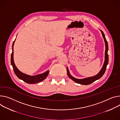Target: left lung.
Wrapping results in <instances>:
<instances>
[{
  "label": "left lung",
  "instance_id": "left-lung-1",
  "mask_svg": "<svg viewBox=\"0 0 120 120\" xmlns=\"http://www.w3.org/2000/svg\"><path fill=\"white\" fill-rule=\"evenodd\" d=\"M102 35L103 36V38L105 42V60L103 64V66L100 70V71L96 75L93 76V77H89V78H86L83 79H76L74 77H73V76H72L69 72V69L67 67V73H68V77H69L70 79H71L72 80H73L74 81H75V83H77L78 84H80L81 85H89L92 83V82H94L95 81L99 79L102 76L104 75L106 69V67L107 64H108V62H109V56L108 54V42L106 39L105 35L103 33V32L101 30H100Z\"/></svg>",
  "mask_w": 120,
  "mask_h": 120
}]
</instances>
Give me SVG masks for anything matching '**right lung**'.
Returning <instances> with one entry per match:
<instances>
[{
	"label": "right lung",
	"mask_w": 120,
	"mask_h": 120,
	"mask_svg": "<svg viewBox=\"0 0 120 120\" xmlns=\"http://www.w3.org/2000/svg\"><path fill=\"white\" fill-rule=\"evenodd\" d=\"M16 39L13 41L12 46V52L11 53V64L12 66L13 67V69L14 70V73L16 74V75L17 76V77L21 79L24 81V82H26L27 83L29 84H34L37 83L38 82H40L45 79L47 75L49 74V70H47L45 73H43L42 74H38L35 75H27L26 74H24L22 72L20 71L18 68L16 67V65L14 63V58H13V46L14 45V42L15 41Z\"/></svg>",
	"instance_id": "1"
}]
</instances>
